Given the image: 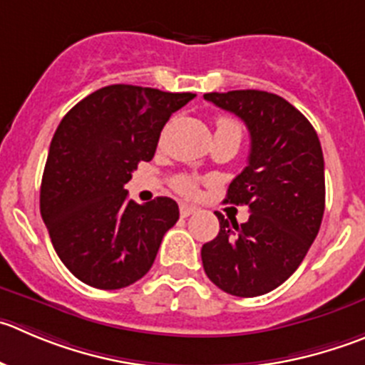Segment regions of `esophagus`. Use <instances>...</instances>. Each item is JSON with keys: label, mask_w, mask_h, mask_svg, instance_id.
I'll list each match as a JSON object with an SVG mask.
<instances>
[{"label": "esophagus", "mask_w": 365, "mask_h": 365, "mask_svg": "<svg viewBox=\"0 0 365 365\" xmlns=\"http://www.w3.org/2000/svg\"><path fill=\"white\" fill-rule=\"evenodd\" d=\"M179 211H180V217L186 218V217H190V215L195 213L197 207L195 206H190V204H180Z\"/></svg>", "instance_id": "obj_1"}]
</instances>
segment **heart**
Returning <instances> with one entry per match:
<instances>
[{"mask_svg": "<svg viewBox=\"0 0 365 365\" xmlns=\"http://www.w3.org/2000/svg\"><path fill=\"white\" fill-rule=\"evenodd\" d=\"M217 130H232V133L242 134L240 123H238L237 120H232V118H227V116L218 118ZM173 185H175L177 192H180V193H182V195H193V193H195V190H197L195 180H193L190 175L175 177V180H173Z\"/></svg>", "mask_w": 365, "mask_h": 365, "instance_id": "b5f03b06", "label": "heart"}]
</instances>
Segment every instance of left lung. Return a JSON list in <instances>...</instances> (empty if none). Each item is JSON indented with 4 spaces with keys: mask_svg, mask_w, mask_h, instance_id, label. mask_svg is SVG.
I'll return each instance as SVG.
<instances>
[{
    "mask_svg": "<svg viewBox=\"0 0 365 365\" xmlns=\"http://www.w3.org/2000/svg\"><path fill=\"white\" fill-rule=\"evenodd\" d=\"M204 100L237 114L251 134L247 166L225 197V202L249 206L251 217L238 225L217 211L220 231L202 245L204 270L231 296H263L296 272L321 227V141L310 121L274 93H206Z\"/></svg>",
    "mask_w": 365,
    "mask_h": 365,
    "instance_id": "left-lung-1",
    "label": "left lung"
}]
</instances>
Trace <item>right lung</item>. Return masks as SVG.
Returning <instances> with one entry per match:
<instances>
[{"label":"right lung","instance_id":"right-lung-1","mask_svg":"<svg viewBox=\"0 0 365 365\" xmlns=\"http://www.w3.org/2000/svg\"><path fill=\"white\" fill-rule=\"evenodd\" d=\"M193 98L114 84L86 96L58 123L41 182V217L61 262L82 283L116 290L150 270L179 206L168 197L136 204L123 186L154 158L170 116Z\"/></svg>","mask_w":365,"mask_h":365}]
</instances>
